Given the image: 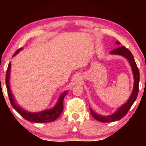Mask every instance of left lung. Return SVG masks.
Wrapping results in <instances>:
<instances>
[{
    "mask_svg": "<svg viewBox=\"0 0 146 146\" xmlns=\"http://www.w3.org/2000/svg\"><path fill=\"white\" fill-rule=\"evenodd\" d=\"M116 44H120V42L116 41L115 42ZM110 54L112 55H120L121 56L125 58L128 60L129 65L131 67L132 72L134 78V83H133V88L132 92H131L129 99L123 104L114 113L112 114L108 115H102L95 112L91 108H90V110L92 116L96 119V120L101 121V122H112V121H117L122 118L125 115V114L130 109L131 106L134 103L136 100L139 90V72L138 68H137L136 63H135L134 58H133L132 54L128 49L126 48L125 46H121L113 50L110 52Z\"/></svg>",
    "mask_w": 146,
    "mask_h": 146,
    "instance_id": "1",
    "label": "left lung"
}]
</instances>
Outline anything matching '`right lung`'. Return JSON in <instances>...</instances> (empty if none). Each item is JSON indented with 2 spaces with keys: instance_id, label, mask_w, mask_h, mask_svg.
<instances>
[{
  "instance_id": "right-lung-1",
  "label": "right lung",
  "mask_w": 146,
  "mask_h": 146,
  "mask_svg": "<svg viewBox=\"0 0 146 146\" xmlns=\"http://www.w3.org/2000/svg\"><path fill=\"white\" fill-rule=\"evenodd\" d=\"M23 50V48L18 50L14 54L13 57L15 56L19 53V52ZM11 62L9 64L8 66V68L6 73V86H7V92L9 95V98L11 102L12 106L18 113H19L21 116H23L24 118L27 119V120L31 121V122L35 123H47L54 121L61 115L62 112L63 111V101L64 98L67 94L68 90L63 92L60 95V97L58 100L56 104L52 108L46 109L44 110L38 111V112H31V111H28L23 109L21 106H19L17 104V101L14 98V96L12 93L11 86H10V76H11Z\"/></svg>"
}]
</instances>
